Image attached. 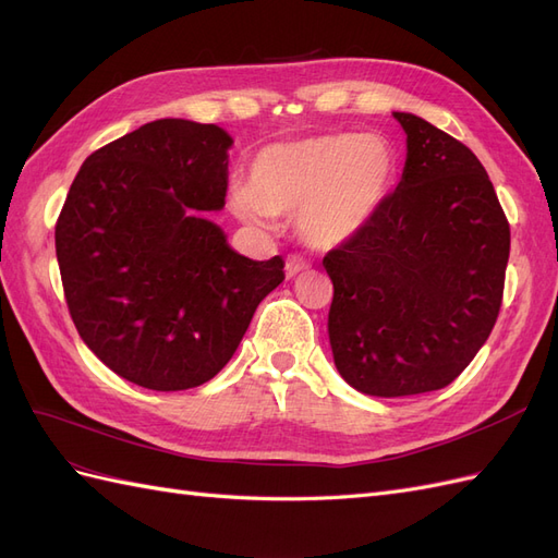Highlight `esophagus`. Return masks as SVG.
<instances>
[{
	"label": "esophagus",
	"instance_id": "1",
	"mask_svg": "<svg viewBox=\"0 0 558 558\" xmlns=\"http://www.w3.org/2000/svg\"><path fill=\"white\" fill-rule=\"evenodd\" d=\"M311 268V264L305 262L303 257H299V255H290L287 257V262H284V274H287V278H294V276H299V274H305Z\"/></svg>",
	"mask_w": 558,
	"mask_h": 558
}]
</instances>
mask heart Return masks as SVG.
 I'll return each mask as SVG.
<instances>
[{"instance_id":"heart-1","label":"heart","mask_w":558,"mask_h":558,"mask_svg":"<svg viewBox=\"0 0 558 558\" xmlns=\"http://www.w3.org/2000/svg\"><path fill=\"white\" fill-rule=\"evenodd\" d=\"M397 181V155L383 136L322 134L276 143L250 165V185L231 183L229 204L247 225L296 215L303 241L333 250L362 233Z\"/></svg>"}]
</instances>
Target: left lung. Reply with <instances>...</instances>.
I'll list each match as a JSON object with an SVG mask.
<instances>
[{"label":"left lung","instance_id":"obj_1","mask_svg":"<svg viewBox=\"0 0 558 558\" xmlns=\"http://www.w3.org/2000/svg\"><path fill=\"white\" fill-rule=\"evenodd\" d=\"M408 136L401 183L356 236L325 257L329 340L343 380L368 397L442 389L496 325L510 225L471 148L393 113Z\"/></svg>","mask_w":558,"mask_h":558}]
</instances>
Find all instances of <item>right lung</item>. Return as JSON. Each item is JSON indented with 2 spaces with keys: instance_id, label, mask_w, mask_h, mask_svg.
Segmentation results:
<instances>
[{
  "instance_id": "add662e5",
  "label": "right lung",
  "mask_w": 558,
  "mask_h": 558,
  "mask_svg": "<svg viewBox=\"0 0 558 558\" xmlns=\"http://www.w3.org/2000/svg\"><path fill=\"white\" fill-rule=\"evenodd\" d=\"M231 136L165 118L89 155L56 225L69 315L101 362L155 391L208 383L236 352L257 305L284 280L199 210L227 196Z\"/></svg>"
}]
</instances>
